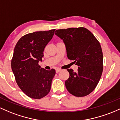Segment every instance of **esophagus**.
<instances>
[{
    "label": "esophagus",
    "instance_id": "1",
    "mask_svg": "<svg viewBox=\"0 0 120 120\" xmlns=\"http://www.w3.org/2000/svg\"><path fill=\"white\" fill-rule=\"evenodd\" d=\"M61 71V69H56V73H59V72H60Z\"/></svg>",
    "mask_w": 120,
    "mask_h": 120
}]
</instances>
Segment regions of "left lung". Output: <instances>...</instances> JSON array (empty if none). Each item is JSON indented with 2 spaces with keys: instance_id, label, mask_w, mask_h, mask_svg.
<instances>
[{
  "instance_id": "1",
  "label": "left lung",
  "mask_w": 120,
  "mask_h": 120,
  "mask_svg": "<svg viewBox=\"0 0 120 120\" xmlns=\"http://www.w3.org/2000/svg\"><path fill=\"white\" fill-rule=\"evenodd\" d=\"M55 35L64 41L68 59L79 66L77 72L67 69L69 77L65 82L67 89L75 96H86L96 87L103 71L99 41L84 27L57 30Z\"/></svg>"
}]
</instances>
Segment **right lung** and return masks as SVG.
I'll return each instance as SVG.
<instances>
[{"instance_id":"1","label":"right lung","mask_w":120,"mask_h":120,"mask_svg":"<svg viewBox=\"0 0 120 120\" xmlns=\"http://www.w3.org/2000/svg\"><path fill=\"white\" fill-rule=\"evenodd\" d=\"M55 29L24 35L14 48L11 68L16 83L27 96L40 99L49 93L56 71L41 68L45 46L52 39Z\"/></svg>"}]
</instances>
